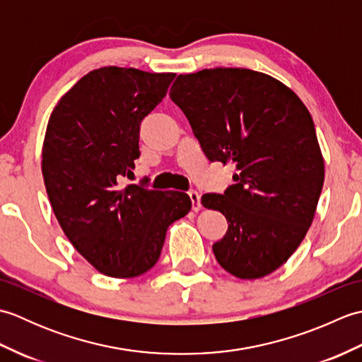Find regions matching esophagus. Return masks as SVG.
<instances>
[{
  "instance_id": "1",
  "label": "esophagus",
  "mask_w": 362,
  "mask_h": 362,
  "mask_svg": "<svg viewBox=\"0 0 362 362\" xmlns=\"http://www.w3.org/2000/svg\"><path fill=\"white\" fill-rule=\"evenodd\" d=\"M188 196L191 199V202H193V210L199 211L202 209V204H201V194H199V191L196 189H189L188 191Z\"/></svg>"
}]
</instances>
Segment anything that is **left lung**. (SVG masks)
<instances>
[{"instance_id": "obj_1", "label": "left lung", "mask_w": 362, "mask_h": 362, "mask_svg": "<svg viewBox=\"0 0 362 362\" xmlns=\"http://www.w3.org/2000/svg\"><path fill=\"white\" fill-rule=\"evenodd\" d=\"M169 96L206 158L233 161L238 171L224 194L202 196L228 222L213 244L218 263L244 280L274 272L308 232L324 187L308 109L280 81L245 68L180 74Z\"/></svg>"}]
</instances>
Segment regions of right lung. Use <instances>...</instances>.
Wrapping results in <instances>:
<instances>
[{
	"label": "right lung",
	"instance_id": "1",
	"mask_svg": "<svg viewBox=\"0 0 362 362\" xmlns=\"http://www.w3.org/2000/svg\"><path fill=\"white\" fill-rule=\"evenodd\" d=\"M173 73L104 66L60 99L46 127L42 173L68 240L99 272L134 279L156 266L168 227L191 210L182 191L144 180L121 188L140 157V126L166 96Z\"/></svg>",
	"mask_w": 362,
	"mask_h": 362
}]
</instances>
